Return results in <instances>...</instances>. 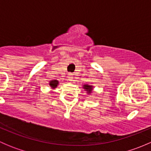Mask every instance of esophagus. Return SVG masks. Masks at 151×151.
Returning <instances> with one entry per match:
<instances>
[{
  "label": "esophagus",
  "mask_w": 151,
  "mask_h": 151,
  "mask_svg": "<svg viewBox=\"0 0 151 151\" xmlns=\"http://www.w3.org/2000/svg\"><path fill=\"white\" fill-rule=\"evenodd\" d=\"M68 79L69 81H73V76L72 74H69V75L68 76Z\"/></svg>",
  "instance_id": "esophagus-1"
}]
</instances>
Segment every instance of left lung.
Returning <instances> with one entry per match:
<instances>
[{
    "label": "left lung",
    "instance_id": "left-lung-1",
    "mask_svg": "<svg viewBox=\"0 0 151 151\" xmlns=\"http://www.w3.org/2000/svg\"><path fill=\"white\" fill-rule=\"evenodd\" d=\"M83 88H84V89L86 90L87 92H88V93H91V91H92L93 87L91 86V85H84V87H83Z\"/></svg>",
    "mask_w": 151,
    "mask_h": 151
}]
</instances>
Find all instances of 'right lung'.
I'll return each instance as SVG.
<instances>
[{
	"label": "right lung",
	"mask_w": 151,
	"mask_h": 151,
	"mask_svg": "<svg viewBox=\"0 0 151 151\" xmlns=\"http://www.w3.org/2000/svg\"><path fill=\"white\" fill-rule=\"evenodd\" d=\"M58 81H57V80H52L50 83V85L52 88H55L58 86Z\"/></svg>",
	"instance_id": "right-lung-1"
}]
</instances>
